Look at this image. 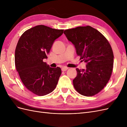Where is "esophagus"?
<instances>
[{"label": "esophagus", "mask_w": 127, "mask_h": 127, "mask_svg": "<svg viewBox=\"0 0 127 127\" xmlns=\"http://www.w3.org/2000/svg\"><path fill=\"white\" fill-rule=\"evenodd\" d=\"M68 69V67H63L61 68V70H62L63 71H66Z\"/></svg>", "instance_id": "obj_1"}]
</instances>
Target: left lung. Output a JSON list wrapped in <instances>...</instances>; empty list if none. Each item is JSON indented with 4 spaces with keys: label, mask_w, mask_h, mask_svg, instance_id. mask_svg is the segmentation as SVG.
Wrapping results in <instances>:
<instances>
[{
    "label": "left lung",
    "mask_w": 127,
    "mask_h": 127,
    "mask_svg": "<svg viewBox=\"0 0 127 127\" xmlns=\"http://www.w3.org/2000/svg\"><path fill=\"white\" fill-rule=\"evenodd\" d=\"M64 34L75 45L80 59L87 63L85 69L76 68L77 75L73 80L75 90L82 95L94 96L106 86L112 74L114 56L111 45L90 26L66 30Z\"/></svg>",
    "instance_id": "obj_1"
}]
</instances>
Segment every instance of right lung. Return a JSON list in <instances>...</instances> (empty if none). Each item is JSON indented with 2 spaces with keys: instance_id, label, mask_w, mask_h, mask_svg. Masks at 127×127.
<instances>
[{
  "instance_id": "obj_1",
  "label": "right lung",
  "mask_w": 127,
  "mask_h": 127,
  "mask_svg": "<svg viewBox=\"0 0 127 127\" xmlns=\"http://www.w3.org/2000/svg\"><path fill=\"white\" fill-rule=\"evenodd\" d=\"M63 32L64 30L37 25L26 31L18 41L15 66L24 86L35 95H47L57 85L60 68L50 67L43 60L47 58L53 42Z\"/></svg>"
}]
</instances>
